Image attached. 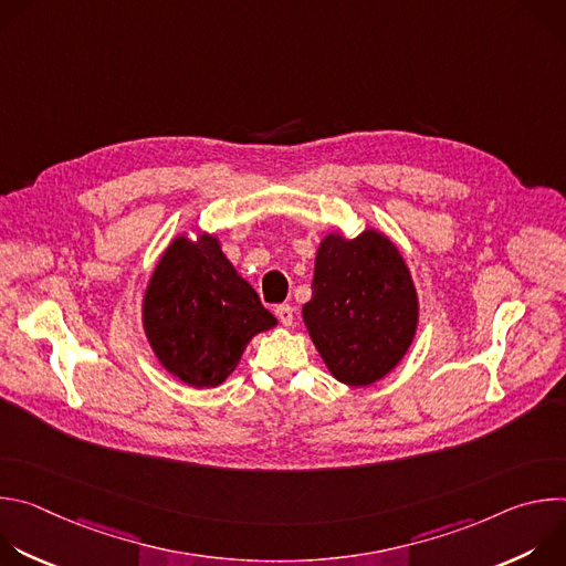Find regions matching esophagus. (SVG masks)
<instances>
[{"label":"esophagus","mask_w":566,"mask_h":566,"mask_svg":"<svg viewBox=\"0 0 566 566\" xmlns=\"http://www.w3.org/2000/svg\"><path fill=\"white\" fill-rule=\"evenodd\" d=\"M275 315H277V319L282 322L284 327H293L295 311H293V306H291V304H280V306H275Z\"/></svg>","instance_id":"1"}]
</instances>
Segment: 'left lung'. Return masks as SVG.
I'll return each mask as SVG.
<instances>
[{"mask_svg":"<svg viewBox=\"0 0 566 566\" xmlns=\"http://www.w3.org/2000/svg\"><path fill=\"white\" fill-rule=\"evenodd\" d=\"M311 291L302 319L336 380L369 387L406 358L419 327V295L406 258L385 232L322 237Z\"/></svg>","mask_w":566,"mask_h":566,"instance_id":"8db88e82","label":"left lung"}]
</instances>
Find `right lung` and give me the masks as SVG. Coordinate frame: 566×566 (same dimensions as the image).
Returning <instances> with one entry per match:
<instances>
[{"mask_svg": "<svg viewBox=\"0 0 566 566\" xmlns=\"http://www.w3.org/2000/svg\"><path fill=\"white\" fill-rule=\"evenodd\" d=\"M140 315L156 360L197 389L221 385L249 343L277 327L212 232L170 241L149 275Z\"/></svg>", "mask_w": 566, "mask_h": 566, "instance_id": "right-lung-1", "label": "right lung"}]
</instances>
